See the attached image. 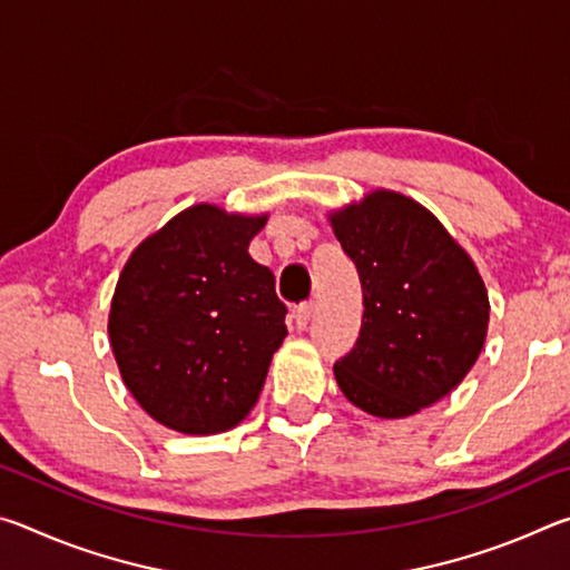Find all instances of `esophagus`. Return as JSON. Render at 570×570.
Here are the masks:
<instances>
[{
	"label": "esophagus",
	"instance_id": "esophagus-1",
	"mask_svg": "<svg viewBox=\"0 0 570 570\" xmlns=\"http://www.w3.org/2000/svg\"><path fill=\"white\" fill-rule=\"evenodd\" d=\"M312 316H314V304L312 302L296 306V326H298V330H306L308 322H312Z\"/></svg>",
	"mask_w": 570,
	"mask_h": 570
}]
</instances>
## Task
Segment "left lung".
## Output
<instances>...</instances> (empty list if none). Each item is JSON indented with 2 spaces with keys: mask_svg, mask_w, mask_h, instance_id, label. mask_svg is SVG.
Wrapping results in <instances>:
<instances>
[{
  "mask_svg": "<svg viewBox=\"0 0 570 570\" xmlns=\"http://www.w3.org/2000/svg\"><path fill=\"white\" fill-rule=\"evenodd\" d=\"M336 240L360 272L364 314L334 377L354 407L382 420L445 397L478 362L490 302L475 262L428 208L374 188L330 210Z\"/></svg>",
  "mask_w": 570,
  "mask_h": 570,
  "instance_id": "1",
  "label": "left lung"
}]
</instances>
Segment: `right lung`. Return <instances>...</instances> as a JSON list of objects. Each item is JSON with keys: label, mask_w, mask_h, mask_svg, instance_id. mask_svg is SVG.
I'll return each instance as SVG.
<instances>
[{"label": "right lung", "mask_w": 570, "mask_h": 570, "mask_svg": "<svg viewBox=\"0 0 570 570\" xmlns=\"http://www.w3.org/2000/svg\"><path fill=\"white\" fill-rule=\"evenodd\" d=\"M266 220L196 204L125 262L110 346L125 387L163 428L218 435L254 410L288 334L274 274L248 256Z\"/></svg>", "instance_id": "right-lung-1"}]
</instances>
